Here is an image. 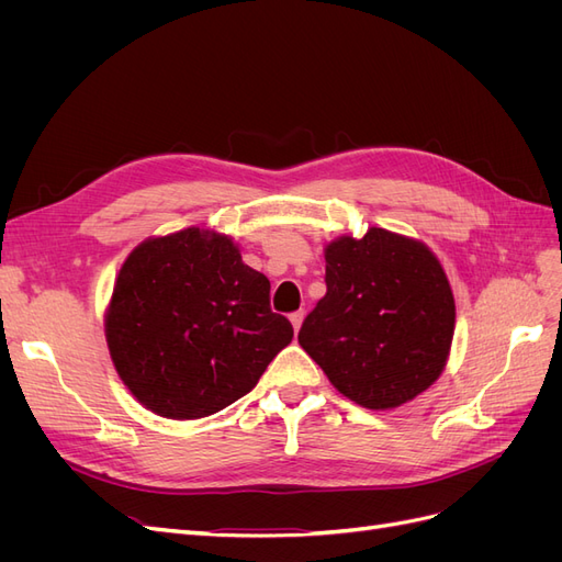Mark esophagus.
<instances>
[{
	"label": "esophagus",
	"mask_w": 562,
	"mask_h": 562,
	"mask_svg": "<svg viewBox=\"0 0 562 562\" xmlns=\"http://www.w3.org/2000/svg\"><path fill=\"white\" fill-rule=\"evenodd\" d=\"M302 318H304V312H302V310H297V312H293V314H291V323H293L295 333H297V330H300V326H302Z\"/></svg>",
	"instance_id": "1"
}]
</instances>
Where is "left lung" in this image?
<instances>
[{"instance_id": "8db88e82", "label": "left lung", "mask_w": 562, "mask_h": 562, "mask_svg": "<svg viewBox=\"0 0 562 562\" xmlns=\"http://www.w3.org/2000/svg\"><path fill=\"white\" fill-rule=\"evenodd\" d=\"M326 285L297 339L339 394L386 411L438 380L454 297L427 246L382 227L363 239L342 236L326 248Z\"/></svg>"}]
</instances>
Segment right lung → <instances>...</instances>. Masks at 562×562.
<instances>
[{
    "mask_svg": "<svg viewBox=\"0 0 562 562\" xmlns=\"http://www.w3.org/2000/svg\"><path fill=\"white\" fill-rule=\"evenodd\" d=\"M105 335L135 398L161 417L199 419L246 396L293 326L227 236L190 227L128 255Z\"/></svg>",
    "mask_w": 562,
    "mask_h": 562,
    "instance_id": "right-lung-1",
    "label": "right lung"
}]
</instances>
